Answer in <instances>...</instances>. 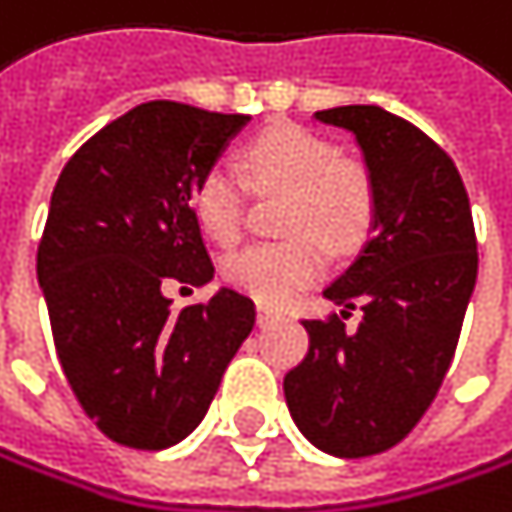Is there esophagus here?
Here are the masks:
<instances>
[{
    "instance_id": "obj_1",
    "label": "esophagus",
    "mask_w": 512,
    "mask_h": 512,
    "mask_svg": "<svg viewBox=\"0 0 512 512\" xmlns=\"http://www.w3.org/2000/svg\"><path fill=\"white\" fill-rule=\"evenodd\" d=\"M282 313L279 310H273V307H267V304H258V325H267V322H273V319H279Z\"/></svg>"
}]
</instances>
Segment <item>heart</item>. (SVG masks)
<instances>
[{
	"instance_id": "b5f03b06",
	"label": "heart",
	"mask_w": 512,
	"mask_h": 512,
	"mask_svg": "<svg viewBox=\"0 0 512 512\" xmlns=\"http://www.w3.org/2000/svg\"><path fill=\"white\" fill-rule=\"evenodd\" d=\"M242 174L230 162H214L193 187V218L218 242L239 239L248 211V187L258 193H288V242H254L233 251L224 276L258 304H288L325 267V245L350 251L362 242L375 190L368 174L341 159L328 137L301 125H276L245 147Z\"/></svg>"
}]
</instances>
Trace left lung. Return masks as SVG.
I'll use <instances>...</instances> for the list:
<instances>
[{
	"mask_svg": "<svg viewBox=\"0 0 512 512\" xmlns=\"http://www.w3.org/2000/svg\"><path fill=\"white\" fill-rule=\"evenodd\" d=\"M316 119L356 134L375 214L359 258L325 288L341 316L304 319L310 350L282 387L316 448L368 458L415 430L442 387L476 285V230L455 162L421 128L371 104ZM353 309L363 319L347 329Z\"/></svg>",
	"mask_w": 512,
	"mask_h": 512,
	"instance_id": "obj_1",
	"label": "left lung"
}]
</instances>
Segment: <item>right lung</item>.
Segmentation results:
<instances>
[{"instance_id": "1", "label": "right lung", "mask_w": 512, "mask_h": 512, "mask_svg": "<svg viewBox=\"0 0 512 512\" xmlns=\"http://www.w3.org/2000/svg\"><path fill=\"white\" fill-rule=\"evenodd\" d=\"M245 122L150 101L88 137L54 184L36 254L54 347L85 415L119 445L187 439L254 328L233 288L178 313L162 294L214 276L193 187Z\"/></svg>"}]
</instances>
